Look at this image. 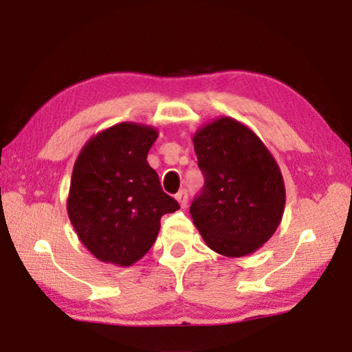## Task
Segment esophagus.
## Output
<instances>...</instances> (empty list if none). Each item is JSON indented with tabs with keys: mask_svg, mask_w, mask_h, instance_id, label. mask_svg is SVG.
Here are the masks:
<instances>
[{
	"mask_svg": "<svg viewBox=\"0 0 352 352\" xmlns=\"http://www.w3.org/2000/svg\"><path fill=\"white\" fill-rule=\"evenodd\" d=\"M175 199H177L178 204H180L182 208H184V206L188 205V192H186V190H184V189L180 190V192H178V194L175 195Z\"/></svg>",
	"mask_w": 352,
	"mask_h": 352,
	"instance_id": "1",
	"label": "esophagus"
}]
</instances>
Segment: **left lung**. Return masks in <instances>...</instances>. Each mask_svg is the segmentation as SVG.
<instances>
[{
    "instance_id": "8db88e82",
    "label": "left lung",
    "mask_w": 352,
    "mask_h": 352,
    "mask_svg": "<svg viewBox=\"0 0 352 352\" xmlns=\"http://www.w3.org/2000/svg\"><path fill=\"white\" fill-rule=\"evenodd\" d=\"M201 194L189 208L206 245L226 258H242L275 234L285 206L276 160L252 129L222 116L192 136Z\"/></svg>"
}]
</instances>
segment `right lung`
I'll list each match as a JSON object with an SVG mask.
<instances>
[{
    "instance_id": "obj_1",
    "label": "right lung",
    "mask_w": 352,
    "mask_h": 352,
    "mask_svg": "<svg viewBox=\"0 0 352 352\" xmlns=\"http://www.w3.org/2000/svg\"><path fill=\"white\" fill-rule=\"evenodd\" d=\"M157 138L151 126L116 124L88 140L74 163L68 217L88 252L107 264L140 261L157 239L162 216L180 210L147 163Z\"/></svg>"
}]
</instances>
